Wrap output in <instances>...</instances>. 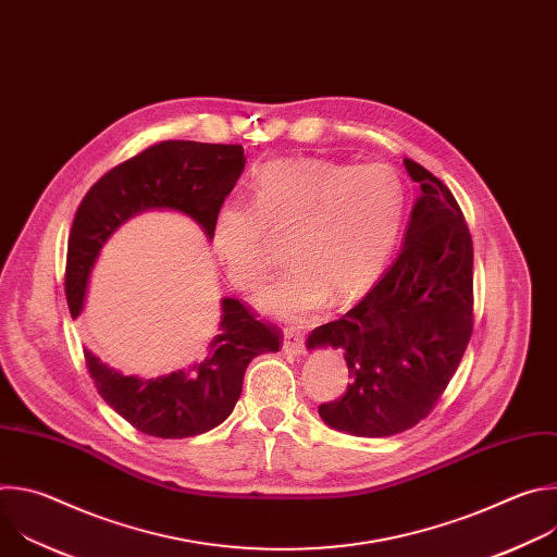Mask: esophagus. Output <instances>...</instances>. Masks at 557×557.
I'll use <instances>...</instances> for the list:
<instances>
[{"label": "esophagus", "instance_id": "1", "mask_svg": "<svg viewBox=\"0 0 557 557\" xmlns=\"http://www.w3.org/2000/svg\"><path fill=\"white\" fill-rule=\"evenodd\" d=\"M282 350L288 352V355H301L304 352V335L293 331V329H286L284 331V344H282Z\"/></svg>", "mask_w": 557, "mask_h": 557}]
</instances>
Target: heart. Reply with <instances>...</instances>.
<instances>
[{
    "mask_svg": "<svg viewBox=\"0 0 557 557\" xmlns=\"http://www.w3.org/2000/svg\"><path fill=\"white\" fill-rule=\"evenodd\" d=\"M406 222V187L385 165L280 158L256 170L251 202L224 200L211 220V249L240 290H258L273 267V235H288L290 267L258 297L280 320H304L331 293L348 299L387 267Z\"/></svg>",
    "mask_w": 557,
    "mask_h": 557,
    "instance_id": "obj_1",
    "label": "heart"
}]
</instances>
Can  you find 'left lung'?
<instances>
[{
	"mask_svg": "<svg viewBox=\"0 0 557 557\" xmlns=\"http://www.w3.org/2000/svg\"><path fill=\"white\" fill-rule=\"evenodd\" d=\"M421 187L399 258L342 320L314 329L306 348L339 350L348 366L342 399L322 421L381 438L423 421L454 376L471 337L473 247L451 191L406 158Z\"/></svg>",
	"mask_w": 557,
	"mask_h": 557,
	"instance_id": "8db88e82",
	"label": "left lung"
}]
</instances>
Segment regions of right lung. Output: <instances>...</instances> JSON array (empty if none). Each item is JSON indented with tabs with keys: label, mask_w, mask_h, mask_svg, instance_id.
I'll return each instance as SVG.
<instances>
[{
	"label": "right lung",
	"mask_w": 557,
	"mask_h": 557,
	"mask_svg": "<svg viewBox=\"0 0 557 557\" xmlns=\"http://www.w3.org/2000/svg\"><path fill=\"white\" fill-rule=\"evenodd\" d=\"M243 145L163 140L110 170L76 209L65 262L70 314L84 312L92 269L110 237L143 211H176L211 240L215 209L245 172ZM220 324L202 355L161 376L123 374L90 348L88 370L103 401L138 432L187 438L218 428L240 399L251 359L280 350V331L258 322L233 297L220 299Z\"/></svg>",
	"instance_id": "right-lung-1"
}]
</instances>
